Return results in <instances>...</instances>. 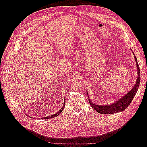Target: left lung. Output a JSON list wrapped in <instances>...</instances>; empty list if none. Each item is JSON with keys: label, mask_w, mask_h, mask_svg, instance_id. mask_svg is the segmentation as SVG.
Listing matches in <instances>:
<instances>
[{"label": "left lung", "mask_w": 147, "mask_h": 147, "mask_svg": "<svg viewBox=\"0 0 147 147\" xmlns=\"http://www.w3.org/2000/svg\"><path fill=\"white\" fill-rule=\"evenodd\" d=\"M135 60L137 62L136 57L134 56ZM137 64V78L136 80V83L134 87L131 89L130 91L127 92L124 96H122L120 99H119L116 102H114L113 104L111 105H99L93 104L92 101L89 99L90 102V104L91 105L92 107L96 110L97 112L101 113V114H112L115 113H117L119 112H122V111L125 110L127 107L129 105L131 102H132V99H134L135 95L136 94L137 91L138 90V88L139 87V84L140 81V68L139 66L138 63ZM88 94V93H87ZM89 97V96H88Z\"/></svg>", "instance_id": "obj_1"}]
</instances>
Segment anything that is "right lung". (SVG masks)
<instances>
[{
  "instance_id": "right-lung-1",
  "label": "right lung",
  "mask_w": 147,
  "mask_h": 147,
  "mask_svg": "<svg viewBox=\"0 0 147 147\" xmlns=\"http://www.w3.org/2000/svg\"><path fill=\"white\" fill-rule=\"evenodd\" d=\"M65 100H64L63 107L59 110V111L58 112H57L56 113H55V114H54V115H51V116H48V117H44V118H39V119H50V118H54V117H57V115H59L62 112V111L63 110V109H64V107H65Z\"/></svg>"
}]
</instances>
